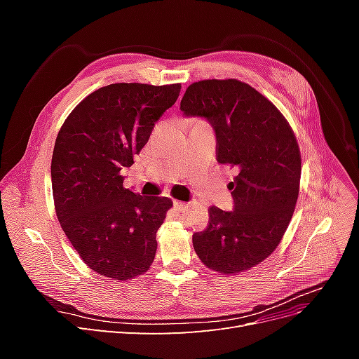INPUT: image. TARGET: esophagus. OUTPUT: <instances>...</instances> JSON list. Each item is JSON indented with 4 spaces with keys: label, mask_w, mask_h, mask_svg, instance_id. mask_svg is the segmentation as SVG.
<instances>
[{
    "label": "esophagus",
    "mask_w": 359,
    "mask_h": 359,
    "mask_svg": "<svg viewBox=\"0 0 359 359\" xmlns=\"http://www.w3.org/2000/svg\"><path fill=\"white\" fill-rule=\"evenodd\" d=\"M173 206H175V208L178 210V211H184L187 208V203L186 202H181V201H173Z\"/></svg>",
    "instance_id": "34e87169"
}]
</instances>
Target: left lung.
Returning a JSON list of instances; mask_svg holds the SVG:
<instances>
[{"label":"left lung","instance_id":"left-lung-1","mask_svg":"<svg viewBox=\"0 0 359 359\" xmlns=\"http://www.w3.org/2000/svg\"><path fill=\"white\" fill-rule=\"evenodd\" d=\"M180 109L211 124L217 161L236 170L229 184L233 211L211 206L210 224L193 235L194 252L214 271L243 273L274 252L295 210L301 178L295 135L273 103L236 79L191 83Z\"/></svg>","mask_w":359,"mask_h":359}]
</instances>
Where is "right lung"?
Returning <instances> with one entry per match:
<instances>
[{
    "instance_id": "obj_1",
    "label": "right lung",
    "mask_w": 359,
    "mask_h": 359,
    "mask_svg": "<svg viewBox=\"0 0 359 359\" xmlns=\"http://www.w3.org/2000/svg\"><path fill=\"white\" fill-rule=\"evenodd\" d=\"M180 91V83L107 85L76 106L60 130L53 202L64 233L97 274L124 281L153 264L172 201L126 189L121 170L133 165Z\"/></svg>"
}]
</instances>
